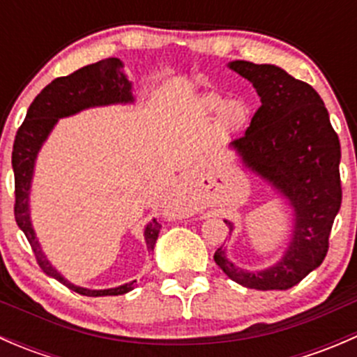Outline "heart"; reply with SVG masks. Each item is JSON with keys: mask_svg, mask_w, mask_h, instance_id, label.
Segmentation results:
<instances>
[{"mask_svg": "<svg viewBox=\"0 0 357 357\" xmlns=\"http://www.w3.org/2000/svg\"><path fill=\"white\" fill-rule=\"evenodd\" d=\"M221 100L218 96H207L205 98V107L207 109H215L219 107ZM247 117V109L242 102L238 100H233V102H228L225 107H222L221 112V122L226 129H236L245 122Z\"/></svg>", "mask_w": 357, "mask_h": 357, "instance_id": "obj_1", "label": "heart"}]
</instances>
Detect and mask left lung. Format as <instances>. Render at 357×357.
<instances>
[{
    "label": "left lung",
    "instance_id": "1",
    "mask_svg": "<svg viewBox=\"0 0 357 357\" xmlns=\"http://www.w3.org/2000/svg\"><path fill=\"white\" fill-rule=\"evenodd\" d=\"M261 107L245 135L231 143L247 167L268 179L294 208V235L282 261L264 271H242L218 248L214 261L233 282L255 290H289L318 268L342 204L340 142L321 96L307 82L268 63L235 60ZM231 231V222L225 221Z\"/></svg>",
    "mask_w": 357,
    "mask_h": 357
}]
</instances>
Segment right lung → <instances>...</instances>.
<instances>
[{"instance_id":"obj_1","label":"right lung","mask_w":357,"mask_h":357,"mask_svg":"<svg viewBox=\"0 0 357 357\" xmlns=\"http://www.w3.org/2000/svg\"><path fill=\"white\" fill-rule=\"evenodd\" d=\"M132 102L131 82L124 74V63L119 59H105L100 62L86 66L79 70L72 72L66 77H56L50 82L41 93L34 98L29 107L25 121L19 128L13 142L12 165L15 174V221L27 242L31 243L34 252L36 262L39 268L52 278L59 280L60 283L70 289L72 291L86 295V297H103V295H122L128 294L136 287V280L131 283L109 290H89L82 287H75L68 283L60 273L46 261L45 254L41 252L38 238L29 219V188H31L32 171H34V160L41 149L43 142L48 138L50 131L56 124L60 117L75 114V112L88 109V107L110 105V103H128ZM162 225L153 219L145 228V240L149 250H153L158 238Z\"/></svg>"}]
</instances>
